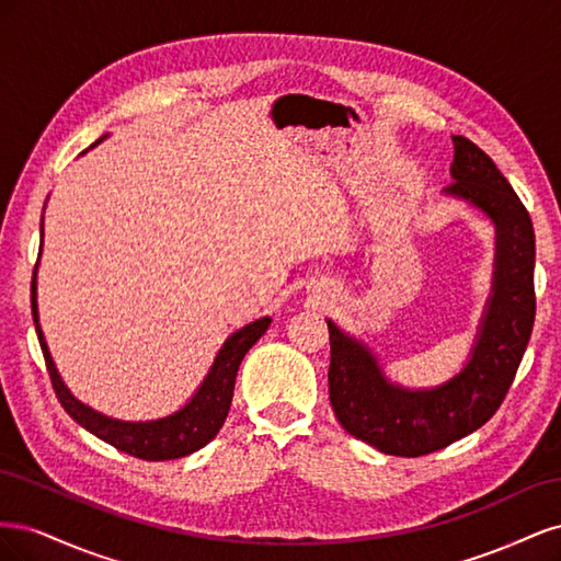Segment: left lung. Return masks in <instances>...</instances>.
<instances>
[{
    "label": "left lung",
    "mask_w": 561,
    "mask_h": 561,
    "mask_svg": "<svg viewBox=\"0 0 561 561\" xmlns=\"http://www.w3.org/2000/svg\"><path fill=\"white\" fill-rule=\"evenodd\" d=\"M454 163L447 196L482 210L496 227L491 295L470 360L449 381L404 388L388 381L375 353L358 339L330 330V402L344 431L390 456H423L445 449L496 414L513 386L536 318L531 217L484 151L451 135Z\"/></svg>",
    "instance_id": "obj_1"
}]
</instances>
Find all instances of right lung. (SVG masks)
I'll return each mask as SVG.
<instances>
[{"mask_svg":"<svg viewBox=\"0 0 561 561\" xmlns=\"http://www.w3.org/2000/svg\"><path fill=\"white\" fill-rule=\"evenodd\" d=\"M98 142H103V138ZM32 318H35V328L39 336V346L44 351L50 383H54V390L60 404L65 407V412L70 414L81 428H87L89 433L103 439V443L135 458H142V461H171V458L190 456L210 443V439L219 433V428H222V423L229 414L233 386H236V371H239L241 360L271 325V318L264 316L260 320L250 322V325L236 330L227 339L225 346L219 348L206 379H203L192 400L186 402L182 410L154 421H122V419L100 414L91 410L89 404L79 402L70 393V388H67L65 381L60 379L56 363L48 353L44 332L39 328L37 268H35V278H32Z\"/></svg>","mask_w":561,"mask_h":561,"instance_id":"add662e5","label":"right lung"}]
</instances>
